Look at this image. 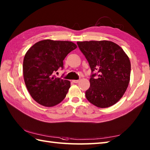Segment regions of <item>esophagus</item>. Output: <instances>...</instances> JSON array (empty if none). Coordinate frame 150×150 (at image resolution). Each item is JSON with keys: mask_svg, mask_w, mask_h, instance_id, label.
I'll use <instances>...</instances> for the list:
<instances>
[{"mask_svg": "<svg viewBox=\"0 0 150 150\" xmlns=\"http://www.w3.org/2000/svg\"><path fill=\"white\" fill-rule=\"evenodd\" d=\"M73 82H74V83H78V82H79V80H73L72 81Z\"/></svg>", "mask_w": 150, "mask_h": 150, "instance_id": "34e87169", "label": "esophagus"}]
</instances>
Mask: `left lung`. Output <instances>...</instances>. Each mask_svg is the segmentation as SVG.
I'll list each match as a JSON object with an SVG mask.
<instances>
[{"instance_id":"8db88e82","label":"left lung","mask_w":150,"mask_h":150,"mask_svg":"<svg viewBox=\"0 0 150 150\" xmlns=\"http://www.w3.org/2000/svg\"><path fill=\"white\" fill-rule=\"evenodd\" d=\"M77 45L91 70L86 97L98 108L113 106L128 86L131 73L129 57L111 41H83L77 42Z\"/></svg>"}]
</instances>
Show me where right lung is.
Instances as JSON below:
<instances>
[{
    "label": "right lung",
    "mask_w": 150,
    "mask_h": 150,
    "mask_svg": "<svg viewBox=\"0 0 150 150\" xmlns=\"http://www.w3.org/2000/svg\"><path fill=\"white\" fill-rule=\"evenodd\" d=\"M69 41L43 40L28 50L23 61L25 84L31 97L46 107L59 104L66 96L70 82L56 77L55 73L63 69V60L77 48Z\"/></svg>",
    "instance_id": "1"
}]
</instances>
